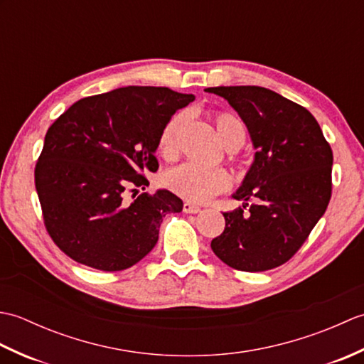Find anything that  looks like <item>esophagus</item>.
Masks as SVG:
<instances>
[{"label":"esophagus","instance_id":"34e87169","mask_svg":"<svg viewBox=\"0 0 364 364\" xmlns=\"http://www.w3.org/2000/svg\"><path fill=\"white\" fill-rule=\"evenodd\" d=\"M183 211L188 213V214H197V213L202 211V208L194 205V203H191V202H186L183 205Z\"/></svg>","mask_w":364,"mask_h":364}]
</instances>
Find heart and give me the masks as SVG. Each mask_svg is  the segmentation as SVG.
<instances>
[{
  "label": "heart",
  "mask_w": 364,
  "mask_h": 364,
  "mask_svg": "<svg viewBox=\"0 0 364 364\" xmlns=\"http://www.w3.org/2000/svg\"><path fill=\"white\" fill-rule=\"evenodd\" d=\"M211 119L223 146L230 151L241 149L247 136L242 120L227 111H215L211 114ZM184 123L186 114L178 112L161 129L158 150L166 161H175L180 154L178 137ZM164 183L170 191L188 202L205 203L231 186V176L223 168H202L194 164H183L170 168L164 175Z\"/></svg>",
  "instance_id": "b5f03b06"
}]
</instances>
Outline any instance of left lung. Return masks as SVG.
I'll list each match as a JSON object with an SVG mask.
<instances>
[{"label": "left lung", "mask_w": 364, "mask_h": 364, "mask_svg": "<svg viewBox=\"0 0 364 364\" xmlns=\"http://www.w3.org/2000/svg\"><path fill=\"white\" fill-rule=\"evenodd\" d=\"M206 92L235 107L257 149L242 186L233 196L245 203L223 213L225 230L213 239L211 249L225 264L244 272L282 266L304 245L327 210L331 146L310 111L274 90L220 86Z\"/></svg>", "instance_id": "8db88e82"}]
</instances>
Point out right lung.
<instances>
[{
	"label": "right lung",
	"instance_id": "obj_1",
	"mask_svg": "<svg viewBox=\"0 0 364 364\" xmlns=\"http://www.w3.org/2000/svg\"><path fill=\"white\" fill-rule=\"evenodd\" d=\"M194 98L168 87H120L81 98L48 128L34 181L45 228L67 257L114 272L151 252L162 218L183 202L166 189L136 194L159 167L162 127Z\"/></svg>",
	"mask_w": 364,
	"mask_h": 364
}]
</instances>
